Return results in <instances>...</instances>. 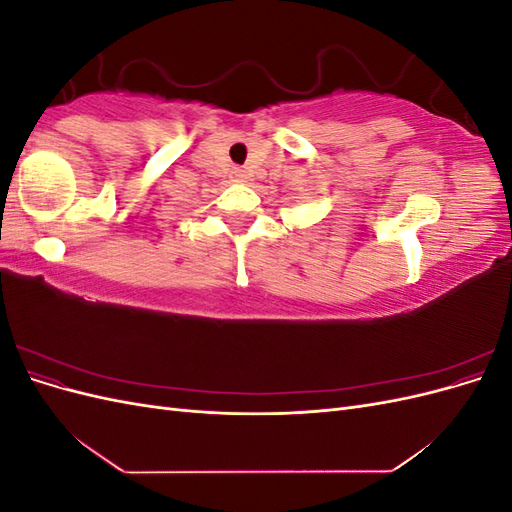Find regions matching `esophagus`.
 I'll list each match as a JSON object with an SVG mask.
<instances>
[{
    "instance_id": "34e87169",
    "label": "esophagus",
    "mask_w": 512,
    "mask_h": 512,
    "mask_svg": "<svg viewBox=\"0 0 512 512\" xmlns=\"http://www.w3.org/2000/svg\"><path fill=\"white\" fill-rule=\"evenodd\" d=\"M232 177H235L237 181H243V179H245V170H241V168H235V170H232Z\"/></svg>"
}]
</instances>
